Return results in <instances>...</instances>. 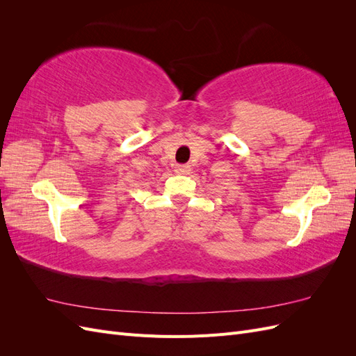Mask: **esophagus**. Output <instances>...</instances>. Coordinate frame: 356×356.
<instances>
[{
	"mask_svg": "<svg viewBox=\"0 0 356 356\" xmlns=\"http://www.w3.org/2000/svg\"><path fill=\"white\" fill-rule=\"evenodd\" d=\"M190 166L188 165H177L175 166V172L177 174H181V175H188L190 174Z\"/></svg>",
	"mask_w": 356,
	"mask_h": 356,
	"instance_id": "esophagus-1",
	"label": "esophagus"
}]
</instances>
